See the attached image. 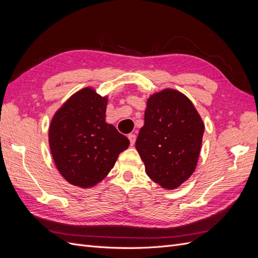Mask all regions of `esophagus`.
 Segmentation results:
<instances>
[{
    "instance_id": "34e87169",
    "label": "esophagus",
    "mask_w": 258,
    "mask_h": 258,
    "mask_svg": "<svg viewBox=\"0 0 258 258\" xmlns=\"http://www.w3.org/2000/svg\"><path fill=\"white\" fill-rule=\"evenodd\" d=\"M128 139L130 140V144H131V145H135V143H136V135H134V134L129 135V136H128Z\"/></svg>"
}]
</instances>
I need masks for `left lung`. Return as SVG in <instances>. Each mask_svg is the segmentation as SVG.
Returning <instances> with one entry per match:
<instances>
[{"label": "left lung", "mask_w": 258, "mask_h": 258, "mask_svg": "<svg viewBox=\"0 0 258 258\" xmlns=\"http://www.w3.org/2000/svg\"><path fill=\"white\" fill-rule=\"evenodd\" d=\"M204 132L202 118L184 93L171 88L153 93L136 142L146 174L165 189L181 186L197 167Z\"/></svg>", "instance_id": "left-lung-1"}]
</instances>
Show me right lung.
Segmentation results:
<instances>
[{"label":"right lung","mask_w":258,"mask_h":258,"mask_svg":"<svg viewBox=\"0 0 258 258\" xmlns=\"http://www.w3.org/2000/svg\"><path fill=\"white\" fill-rule=\"evenodd\" d=\"M107 101V96L85 87L62 104L49 124L54 166L67 182L81 188H90L105 178L130 144L105 121Z\"/></svg>","instance_id":"add662e5"}]
</instances>
